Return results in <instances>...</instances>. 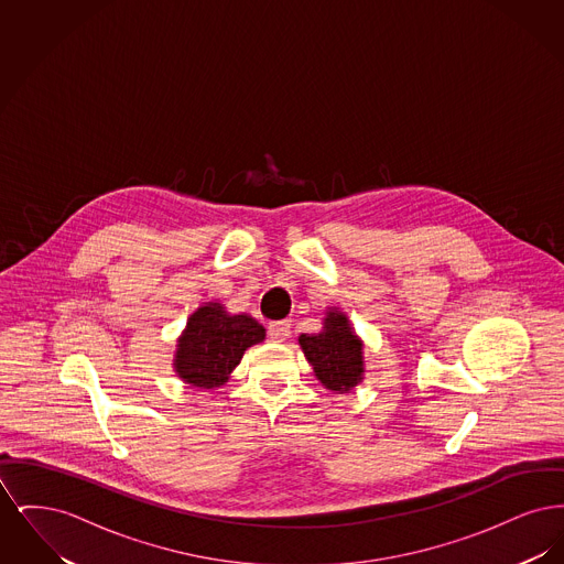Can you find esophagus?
<instances>
[{
    "label": "esophagus",
    "instance_id": "1",
    "mask_svg": "<svg viewBox=\"0 0 564 564\" xmlns=\"http://www.w3.org/2000/svg\"><path fill=\"white\" fill-rule=\"evenodd\" d=\"M290 334H292V325H290V322L269 323L270 340H274V343H281V340L290 338Z\"/></svg>",
    "mask_w": 564,
    "mask_h": 564
}]
</instances>
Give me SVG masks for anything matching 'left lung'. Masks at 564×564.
<instances>
[{
	"mask_svg": "<svg viewBox=\"0 0 564 564\" xmlns=\"http://www.w3.org/2000/svg\"><path fill=\"white\" fill-rule=\"evenodd\" d=\"M300 347L304 350L315 376L329 391H350L364 375L361 343L352 334L343 313H327L319 334H302Z\"/></svg>",
	"mask_w": 564,
	"mask_h": 564,
	"instance_id": "obj_1",
	"label": "left lung"
}]
</instances>
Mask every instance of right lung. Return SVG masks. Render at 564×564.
Listing matches in <instances>:
<instances>
[{
  "instance_id": "1",
  "label": "right lung",
  "mask_w": 564,
  "mask_h": 564,
  "mask_svg": "<svg viewBox=\"0 0 564 564\" xmlns=\"http://www.w3.org/2000/svg\"><path fill=\"white\" fill-rule=\"evenodd\" d=\"M264 327L249 315H228L221 304L200 306L180 338L175 370L188 384L214 389L228 380L242 352L262 343Z\"/></svg>"
}]
</instances>
